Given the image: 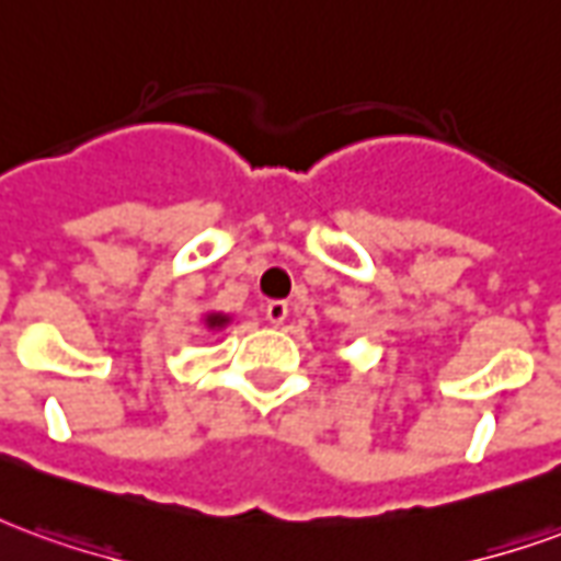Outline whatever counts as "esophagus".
<instances>
[{"instance_id": "esophagus-1", "label": "esophagus", "mask_w": 561, "mask_h": 561, "mask_svg": "<svg viewBox=\"0 0 561 561\" xmlns=\"http://www.w3.org/2000/svg\"><path fill=\"white\" fill-rule=\"evenodd\" d=\"M264 312H267L270 324H282V321L288 318V304H285V300H270Z\"/></svg>"}]
</instances>
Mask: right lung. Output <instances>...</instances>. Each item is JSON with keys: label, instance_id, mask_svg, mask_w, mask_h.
Wrapping results in <instances>:
<instances>
[{"label": "right lung", "instance_id": "right-lung-1", "mask_svg": "<svg viewBox=\"0 0 561 561\" xmlns=\"http://www.w3.org/2000/svg\"><path fill=\"white\" fill-rule=\"evenodd\" d=\"M204 321H207V328L216 330V328H225V324H228V316H221V312H209Z\"/></svg>", "mask_w": 561, "mask_h": 561}]
</instances>
